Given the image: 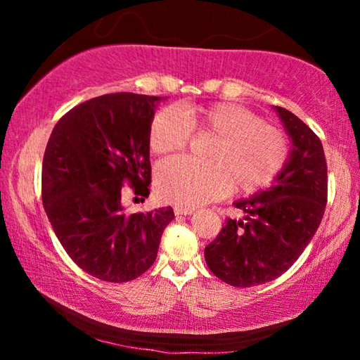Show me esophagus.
<instances>
[{
    "mask_svg": "<svg viewBox=\"0 0 360 360\" xmlns=\"http://www.w3.org/2000/svg\"><path fill=\"white\" fill-rule=\"evenodd\" d=\"M193 212L192 208H182V206H174V214L176 216H191Z\"/></svg>",
    "mask_w": 360,
    "mask_h": 360,
    "instance_id": "1",
    "label": "esophagus"
}]
</instances>
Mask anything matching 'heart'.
I'll return each mask as SVG.
<instances>
[{
    "label": "heart",
    "mask_w": 360,
    "mask_h": 360,
    "mask_svg": "<svg viewBox=\"0 0 360 360\" xmlns=\"http://www.w3.org/2000/svg\"><path fill=\"white\" fill-rule=\"evenodd\" d=\"M192 133L212 138L206 163L168 158L158 163L154 178L157 197L182 208L212 202L229 187L241 193L259 191L275 179L289 155L281 130L231 103L160 109L150 122L149 148L158 155L181 150Z\"/></svg>",
    "instance_id": "obj_1"
}]
</instances>
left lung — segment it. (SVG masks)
<instances>
[{
  "label": "left lung",
  "mask_w": 360,
  "mask_h": 360,
  "mask_svg": "<svg viewBox=\"0 0 360 360\" xmlns=\"http://www.w3.org/2000/svg\"><path fill=\"white\" fill-rule=\"evenodd\" d=\"M290 139L281 172L268 188L236 200L245 217L227 219L205 248L210 270L235 288L281 276L300 257L318 230L327 205V163L321 139L295 114L273 106Z\"/></svg>",
  "instance_id": "1"
}]
</instances>
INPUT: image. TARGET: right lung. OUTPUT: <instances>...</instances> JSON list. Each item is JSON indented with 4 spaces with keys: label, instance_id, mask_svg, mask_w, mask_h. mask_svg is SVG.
<instances>
[{
    "label": "right lung",
    "instance_id": "1",
    "mask_svg": "<svg viewBox=\"0 0 360 360\" xmlns=\"http://www.w3.org/2000/svg\"><path fill=\"white\" fill-rule=\"evenodd\" d=\"M165 96L111 94L66 112L42 160V205L66 254L101 281L127 283L155 262L172 206L127 214L122 187L149 197V129Z\"/></svg>",
    "mask_w": 360,
    "mask_h": 360
}]
</instances>
